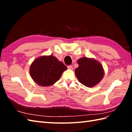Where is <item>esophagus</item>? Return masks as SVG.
<instances>
[{
	"mask_svg": "<svg viewBox=\"0 0 132 132\" xmlns=\"http://www.w3.org/2000/svg\"><path fill=\"white\" fill-rule=\"evenodd\" d=\"M68 68L69 70H72V69H73V68H72V66H68Z\"/></svg>",
	"mask_w": 132,
	"mask_h": 132,
	"instance_id": "esophagus-1",
	"label": "esophagus"
}]
</instances>
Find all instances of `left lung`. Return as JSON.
Here are the masks:
<instances>
[{"label":"left lung","instance_id":"obj_1","mask_svg":"<svg viewBox=\"0 0 132 132\" xmlns=\"http://www.w3.org/2000/svg\"><path fill=\"white\" fill-rule=\"evenodd\" d=\"M75 73L79 82L88 87H93L103 79L104 71L102 64L94 58L82 57L78 60Z\"/></svg>","mask_w":132,"mask_h":132}]
</instances>
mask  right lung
<instances>
[{
    "label": "right lung",
    "instance_id": "add662e5",
    "mask_svg": "<svg viewBox=\"0 0 132 132\" xmlns=\"http://www.w3.org/2000/svg\"><path fill=\"white\" fill-rule=\"evenodd\" d=\"M67 67L53 55H43L33 61L29 68L32 79L43 87L52 86L60 79Z\"/></svg>",
    "mask_w": 132,
    "mask_h": 132
}]
</instances>
